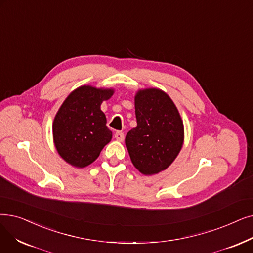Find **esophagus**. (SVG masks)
Returning <instances> with one entry per match:
<instances>
[{"label": "esophagus", "instance_id": "esophagus-1", "mask_svg": "<svg viewBox=\"0 0 253 253\" xmlns=\"http://www.w3.org/2000/svg\"><path fill=\"white\" fill-rule=\"evenodd\" d=\"M124 133L122 132V131H117L116 134H115V138L118 140V141H123L124 140Z\"/></svg>", "mask_w": 253, "mask_h": 253}]
</instances>
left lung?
<instances>
[{
  "label": "left lung",
  "mask_w": 253,
  "mask_h": 253,
  "mask_svg": "<svg viewBox=\"0 0 253 253\" xmlns=\"http://www.w3.org/2000/svg\"><path fill=\"white\" fill-rule=\"evenodd\" d=\"M137 126L126 135L125 144L133 166L144 174L167 169L180 153L184 125L169 96L159 89L136 93Z\"/></svg>",
  "instance_id": "8db88e82"
}]
</instances>
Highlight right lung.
Returning <instances> with one entry per match:
<instances>
[{
  "instance_id": "add662e5",
  "label": "right lung",
  "mask_w": 253,
  "mask_h": 253,
  "mask_svg": "<svg viewBox=\"0 0 253 253\" xmlns=\"http://www.w3.org/2000/svg\"><path fill=\"white\" fill-rule=\"evenodd\" d=\"M113 94V89L82 85L61 105L52 124L53 141L60 156L71 166L87 167L111 141L113 133L100 105Z\"/></svg>"
}]
</instances>
